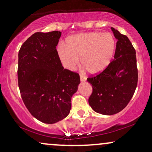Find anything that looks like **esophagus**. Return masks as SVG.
<instances>
[{"mask_svg":"<svg viewBox=\"0 0 152 152\" xmlns=\"http://www.w3.org/2000/svg\"><path fill=\"white\" fill-rule=\"evenodd\" d=\"M80 80H81V81H86V78L81 75V76H80Z\"/></svg>","mask_w":152,"mask_h":152,"instance_id":"34e87169","label":"esophagus"}]
</instances>
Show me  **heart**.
<instances>
[{
	"label": "heart",
	"instance_id": "obj_1",
	"mask_svg": "<svg viewBox=\"0 0 152 152\" xmlns=\"http://www.w3.org/2000/svg\"><path fill=\"white\" fill-rule=\"evenodd\" d=\"M116 42L109 33L90 32L68 38L66 46L61 43L57 53L62 65L68 70H74L81 58V66L91 74L102 72L111 62Z\"/></svg>",
	"mask_w": 152,
	"mask_h": 152
}]
</instances>
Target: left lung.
<instances>
[{"mask_svg":"<svg viewBox=\"0 0 152 152\" xmlns=\"http://www.w3.org/2000/svg\"><path fill=\"white\" fill-rule=\"evenodd\" d=\"M117 39L114 58L100 74L87 81L92 86L88 104L94 111L113 115L122 111L133 96L138 82L136 50L128 37L111 28Z\"/></svg>","mask_w":152,"mask_h":152,"instance_id":"8db88e82","label":"left lung"}]
</instances>
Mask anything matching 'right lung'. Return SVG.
<instances>
[{
  "label": "right lung",
  "instance_id": "1",
  "mask_svg": "<svg viewBox=\"0 0 152 152\" xmlns=\"http://www.w3.org/2000/svg\"><path fill=\"white\" fill-rule=\"evenodd\" d=\"M61 32H36L18 52V81L23 102L33 116L46 124L64 119L80 83L78 73L64 69L56 46Z\"/></svg>",
  "mask_w": 152,
  "mask_h": 152
}]
</instances>
